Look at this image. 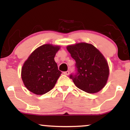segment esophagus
Instances as JSON below:
<instances>
[{
	"instance_id": "esophagus-1",
	"label": "esophagus",
	"mask_w": 130,
	"mask_h": 130,
	"mask_svg": "<svg viewBox=\"0 0 130 130\" xmlns=\"http://www.w3.org/2000/svg\"><path fill=\"white\" fill-rule=\"evenodd\" d=\"M63 74H65V75H69L70 72H69V71H65V72H63Z\"/></svg>"
}]
</instances>
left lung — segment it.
I'll use <instances>...</instances> for the list:
<instances>
[{
    "label": "left lung",
    "mask_w": 130,
    "mask_h": 130,
    "mask_svg": "<svg viewBox=\"0 0 130 130\" xmlns=\"http://www.w3.org/2000/svg\"><path fill=\"white\" fill-rule=\"evenodd\" d=\"M75 60L77 72L70 77L77 88L89 93L100 91L106 84L109 70L103 55L92 44L79 43L67 47Z\"/></svg>",
    "instance_id": "1"
}]
</instances>
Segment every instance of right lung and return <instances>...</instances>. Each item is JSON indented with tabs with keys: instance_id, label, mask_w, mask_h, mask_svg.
<instances>
[{
	"instance_id": "right-lung-1",
	"label": "right lung",
	"mask_w": 130,
	"mask_h": 130,
	"mask_svg": "<svg viewBox=\"0 0 130 130\" xmlns=\"http://www.w3.org/2000/svg\"><path fill=\"white\" fill-rule=\"evenodd\" d=\"M59 46L46 44L32 52L21 69L25 87L36 95H43L53 89L61 72L54 60Z\"/></svg>"
}]
</instances>
